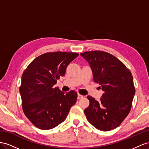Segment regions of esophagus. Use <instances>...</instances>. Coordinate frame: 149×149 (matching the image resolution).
Returning <instances> with one entry per match:
<instances>
[{
  "label": "esophagus",
  "mask_w": 149,
  "mask_h": 149,
  "mask_svg": "<svg viewBox=\"0 0 149 149\" xmlns=\"http://www.w3.org/2000/svg\"><path fill=\"white\" fill-rule=\"evenodd\" d=\"M78 96H77V97H78V99H81V98H82L83 97V95H80V93H78V95H77Z\"/></svg>",
  "instance_id": "esophagus-1"
}]
</instances>
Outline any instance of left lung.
<instances>
[{
	"label": "left lung",
	"instance_id": "obj_1",
	"mask_svg": "<svg viewBox=\"0 0 149 149\" xmlns=\"http://www.w3.org/2000/svg\"><path fill=\"white\" fill-rule=\"evenodd\" d=\"M80 55L90 64L93 81L104 91L99 101L87 97L90 102L84 110L87 119L102 131L116 129L130 111L135 92L132 75L120 60L108 52L94 50Z\"/></svg>",
	"mask_w": 149,
	"mask_h": 149
}]
</instances>
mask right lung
I'll list each match as a JSON object with an SVG mask.
<instances>
[{
  "label": "right lung",
  "instance_id": "right-lung-1",
  "mask_svg": "<svg viewBox=\"0 0 149 149\" xmlns=\"http://www.w3.org/2000/svg\"><path fill=\"white\" fill-rule=\"evenodd\" d=\"M78 56L75 52H47L36 58L24 71L19 88L22 109L37 128L49 130L61 124L77 102L75 91L64 93L53 86Z\"/></svg>",
  "mask_w": 149,
  "mask_h": 149
}]
</instances>
